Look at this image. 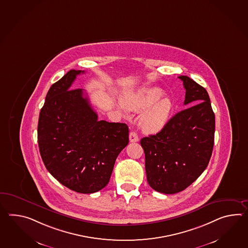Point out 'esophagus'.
I'll use <instances>...</instances> for the list:
<instances>
[{"label": "esophagus", "instance_id": "1", "mask_svg": "<svg viewBox=\"0 0 248 248\" xmlns=\"http://www.w3.org/2000/svg\"><path fill=\"white\" fill-rule=\"evenodd\" d=\"M129 140H130L131 142H137V141H139V136H138L137 133L135 132H130Z\"/></svg>", "mask_w": 248, "mask_h": 248}]
</instances>
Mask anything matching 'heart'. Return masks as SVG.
Returning a JSON list of instances; mask_svg holds the SVG:
<instances>
[{"label": "heart", "instance_id": "obj_1", "mask_svg": "<svg viewBox=\"0 0 248 248\" xmlns=\"http://www.w3.org/2000/svg\"><path fill=\"white\" fill-rule=\"evenodd\" d=\"M162 90L156 87L141 89L125 95L122 104L129 112L144 110L140 116V124L148 132H157L169 121L172 111L171 99L163 97Z\"/></svg>", "mask_w": 248, "mask_h": 248}]
</instances>
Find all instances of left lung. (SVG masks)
Returning a JSON list of instances; mask_svg holds the SVG:
<instances>
[{"label": "left lung", "instance_id": "obj_1", "mask_svg": "<svg viewBox=\"0 0 248 248\" xmlns=\"http://www.w3.org/2000/svg\"><path fill=\"white\" fill-rule=\"evenodd\" d=\"M179 78L186 90L184 105H195L140 140L149 186L164 194L192 184L207 167L215 143V116L206 90L188 77Z\"/></svg>", "mask_w": 248, "mask_h": 248}]
</instances>
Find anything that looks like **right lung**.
Wrapping results in <instances>:
<instances>
[{"mask_svg": "<svg viewBox=\"0 0 248 248\" xmlns=\"http://www.w3.org/2000/svg\"><path fill=\"white\" fill-rule=\"evenodd\" d=\"M81 73L72 69L51 85L39 116L38 145L57 181L91 194L109 182L116 157L129 143V129L125 124L99 121L83 90H71Z\"/></svg>", "mask_w": 248, "mask_h": 248, "instance_id": "add662e5", "label": "right lung"}]
</instances>
